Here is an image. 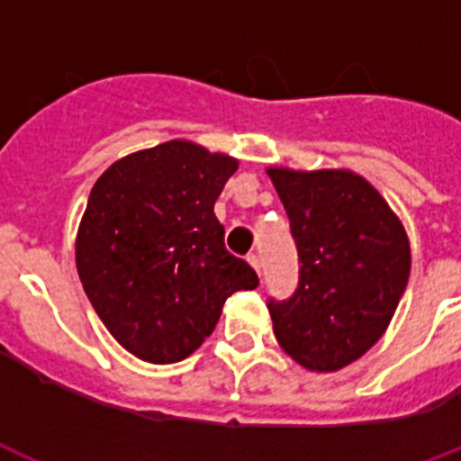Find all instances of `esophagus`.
I'll return each instance as SVG.
<instances>
[{
  "label": "esophagus",
  "mask_w": 461,
  "mask_h": 461,
  "mask_svg": "<svg viewBox=\"0 0 461 461\" xmlns=\"http://www.w3.org/2000/svg\"><path fill=\"white\" fill-rule=\"evenodd\" d=\"M249 262H250V265H253L255 272L262 274V260H260V255H258V253H250V255H249Z\"/></svg>",
  "instance_id": "esophagus-1"
}]
</instances>
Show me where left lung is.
Returning a JSON list of instances; mask_svg holds the SVG:
<instances>
[{"label":"left lung","instance_id":"obj_1","mask_svg":"<svg viewBox=\"0 0 461 461\" xmlns=\"http://www.w3.org/2000/svg\"><path fill=\"white\" fill-rule=\"evenodd\" d=\"M295 239L300 276L285 300L269 297L281 349L332 373L382 338L410 276L403 227L380 192L349 171H269Z\"/></svg>","mask_w":461,"mask_h":461}]
</instances>
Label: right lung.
Masks as SVG:
<instances>
[{"mask_svg": "<svg viewBox=\"0 0 461 461\" xmlns=\"http://www.w3.org/2000/svg\"><path fill=\"white\" fill-rule=\"evenodd\" d=\"M237 158L171 140L110 166L93 185L77 269L95 314L149 363L187 358L215 330L224 300L253 290V267L224 249L212 206Z\"/></svg>", "mask_w": 461, "mask_h": 461, "instance_id": "add662e5", "label": "right lung"}]
</instances>
